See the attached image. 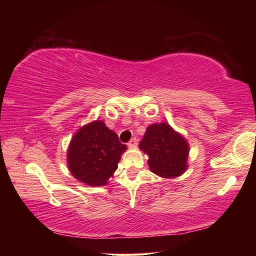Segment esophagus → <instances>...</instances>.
Masks as SVG:
<instances>
[{"instance_id": "esophagus-1", "label": "esophagus", "mask_w": 256, "mask_h": 256, "mask_svg": "<svg viewBox=\"0 0 256 256\" xmlns=\"http://www.w3.org/2000/svg\"><path fill=\"white\" fill-rule=\"evenodd\" d=\"M128 146H130V148H136V146H138V140H136V138H132V140L128 142Z\"/></svg>"}]
</instances>
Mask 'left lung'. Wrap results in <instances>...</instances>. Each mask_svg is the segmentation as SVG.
I'll return each mask as SVG.
<instances>
[{
  "label": "left lung",
  "instance_id": "obj_1",
  "mask_svg": "<svg viewBox=\"0 0 256 256\" xmlns=\"http://www.w3.org/2000/svg\"><path fill=\"white\" fill-rule=\"evenodd\" d=\"M138 148L148 156L150 170L162 178H175L188 170V142L166 122L149 125Z\"/></svg>",
  "mask_w": 256,
  "mask_h": 256
}]
</instances>
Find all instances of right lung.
Masks as SVG:
<instances>
[{
	"label": "right lung",
	"instance_id": "obj_1",
	"mask_svg": "<svg viewBox=\"0 0 256 256\" xmlns=\"http://www.w3.org/2000/svg\"><path fill=\"white\" fill-rule=\"evenodd\" d=\"M126 149L104 120H92L81 126L71 138L68 148V170L86 185L104 186L118 170Z\"/></svg>",
	"mask_w": 256,
	"mask_h": 256
}]
</instances>
